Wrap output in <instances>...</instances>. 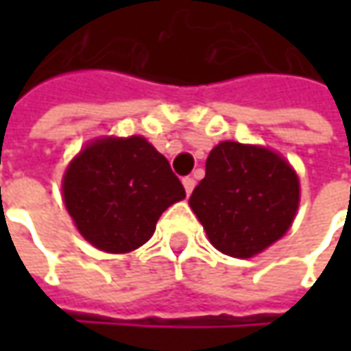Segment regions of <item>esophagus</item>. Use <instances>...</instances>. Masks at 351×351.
I'll use <instances>...</instances> for the list:
<instances>
[{"label":"esophagus","instance_id":"34e87169","mask_svg":"<svg viewBox=\"0 0 351 351\" xmlns=\"http://www.w3.org/2000/svg\"><path fill=\"white\" fill-rule=\"evenodd\" d=\"M183 187H185V193H187V195H191V191L195 189V180H193V178H189V176H187V178H183Z\"/></svg>","mask_w":351,"mask_h":351}]
</instances>
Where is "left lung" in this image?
Masks as SVG:
<instances>
[{
	"label": "left lung",
	"instance_id": "1",
	"mask_svg": "<svg viewBox=\"0 0 351 351\" xmlns=\"http://www.w3.org/2000/svg\"><path fill=\"white\" fill-rule=\"evenodd\" d=\"M189 205L215 248L252 258L289 230L299 180L276 152L226 141L210 150Z\"/></svg>",
	"mask_w": 351,
	"mask_h": 351
}]
</instances>
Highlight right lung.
Listing matches in <instances>:
<instances>
[{
  "mask_svg": "<svg viewBox=\"0 0 351 351\" xmlns=\"http://www.w3.org/2000/svg\"><path fill=\"white\" fill-rule=\"evenodd\" d=\"M62 189L82 236L111 254L150 240L160 215L185 197L168 160L142 136L91 142L68 166Z\"/></svg>",
  "mask_w": 351,
  "mask_h": 351,
  "instance_id": "right-lung-1",
  "label": "right lung"
}]
</instances>
